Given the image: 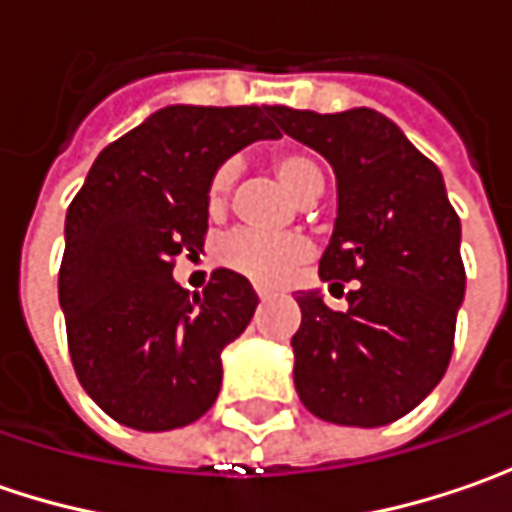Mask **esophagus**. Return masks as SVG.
<instances>
[{"label": "esophagus", "instance_id": "1", "mask_svg": "<svg viewBox=\"0 0 512 512\" xmlns=\"http://www.w3.org/2000/svg\"><path fill=\"white\" fill-rule=\"evenodd\" d=\"M256 296H259V299H267V296H273V290H270V287H256Z\"/></svg>", "mask_w": 512, "mask_h": 512}]
</instances>
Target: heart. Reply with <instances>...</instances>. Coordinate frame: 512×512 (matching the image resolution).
Returning a JSON list of instances; mask_svg holds the SVG:
<instances>
[{
  "label": "heart",
  "instance_id": "heart-1",
  "mask_svg": "<svg viewBox=\"0 0 512 512\" xmlns=\"http://www.w3.org/2000/svg\"><path fill=\"white\" fill-rule=\"evenodd\" d=\"M273 168L287 190L299 199H316L325 187L322 168L296 150H282L273 156ZM233 185V168L222 165L210 176L207 185V207L210 213H219L227 202V193ZM310 256V242L299 233H262V230H236L219 245V262L245 276L256 285H279Z\"/></svg>",
  "mask_w": 512,
  "mask_h": 512
}]
</instances>
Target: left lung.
<instances>
[{"label":"left lung","instance_id":"left-lung-1","mask_svg":"<svg viewBox=\"0 0 512 512\" xmlns=\"http://www.w3.org/2000/svg\"><path fill=\"white\" fill-rule=\"evenodd\" d=\"M279 128L322 153L339 210L319 276L347 310L302 290L293 382L307 410L347 427L402 419L442 382L464 299L462 225L439 168L370 108H279Z\"/></svg>","mask_w":512,"mask_h":512}]
</instances>
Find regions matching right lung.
Wrapping results in <instances>:
<instances>
[{"label":"right lung","instance_id":"add662e5","mask_svg":"<svg viewBox=\"0 0 512 512\" xmlns=\"http://www.w3.org/2000/svg\"><path fill=\"white\" fill-rule=\"evenodd\" d=\"M279 105H170L102 150L68 207L59 305L73 370L125 427L196 422L222 387V350L253 319L245 276L213 270L202 293L173 279L207 233V185L256 139H279Z\"/></svg>","mask_w":512,"mask_h":512}]
</instances>
